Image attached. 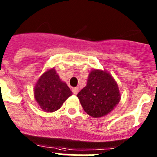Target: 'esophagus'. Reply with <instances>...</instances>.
Instances as JSON below:
<instances>
[{
  "instance_id": "1",
  "label": "esophagus",
  "mask_w": 157,
  "mask_h": 157,
  "mask_svg": "<svg viewBox=\"0 0 157 157\" xmlns=\"http://www.w3.org/2000/svg\"><path fill=\"white\" fill-rule=\"evenodd\" d=\"M72 93H74L75 95L78 94V87H75V88L72 89Z\"/></svg>"
}]
</instances>
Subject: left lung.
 <instances>
[{"label": "left lung", "instance_id": "obj_1", "mask_svg": "<svg viewBox=\"0 0 157 157\" xmlns=\"http://www.w3.org/2000/svg\"><path fill=\"white\" fill-rule=\"evenodd\" d=\"M82 108L93 117H103L113 110L121 99L117 82L107 71L93 70L86 87L77 95Z\"/></svg>", "mask_w": 157, "mask_h": 157}]
</instances>
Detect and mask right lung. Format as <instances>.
<instances>
[{
    "mask_svg": "<svg viewBox=\"0 0 157 157\" xmlns=\"http://www.w3.org/2000/svg\"><path fill=\"white\" fill-rule=\"evenodd\" d=\"M71 95L72 92L60 79L54 67L40 76L34 88L36 100L46 112H54L60 109Z\"/></svg>",
    "mask_w": 157,
    "mask_h": 157,
    "instance_id": "right-lung-1",
    "label": "right lung"
}]
</instances>
